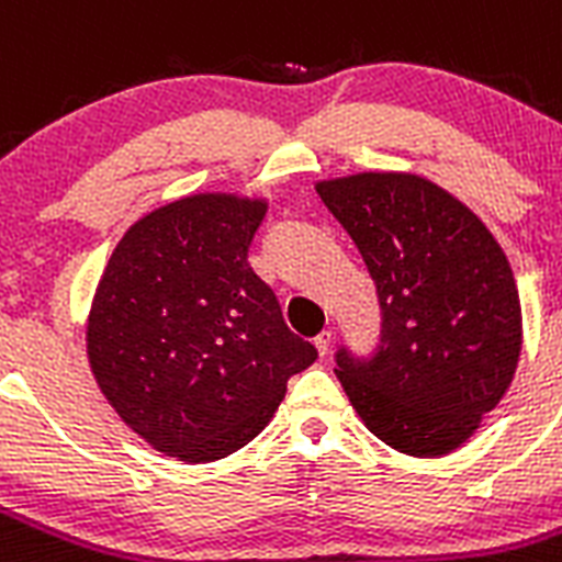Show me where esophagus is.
Listing matches in <instances>:
<instances>
[{
  "label": "esophagus",
  "mask_w": 562,
  "mask_h": 562,
  "mask_svg": "<svg viewBox=\"0 0 562 562\" xmlns=\"http://www.w3.org/2000/svg\"><path fill=\"white\" fill-rule=\"evenodd\" d=\"M315 348H317V353H321V357H326L328 353V348H331V331H321L315 337Z\"/></svg>",
  "instance_id": "obj_1"
}]
</instances>
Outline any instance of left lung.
<instances>
[{"label": "left lung", "mask_w": 562, "mask_h": 562, "mask_svg": "<svg viewBox=\"0 0 562 562\" xmlns=\"http://www.w3.org/2000/svg\"><path fill=\"white\" fill-rule=\"evenodd\" d=\"M379 295L370 357L337 351V379L370 431L409 457H442L502 401L521 353V301L491 231L418 175L321 180Z\"/></svg>", "instance_id": "1"}]
</instances>
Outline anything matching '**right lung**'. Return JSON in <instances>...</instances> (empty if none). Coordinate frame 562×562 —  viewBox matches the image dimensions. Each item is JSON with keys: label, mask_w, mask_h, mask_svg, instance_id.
<instances>
[{"label": "right lung", "mask_w": 562, "mask_h": 562, "mask_svg": "<svg viewBox=\"0 0 562 562\" xmlns=\"http://www.w3.org/2000/svg\"><path fill=\"white\" fill-rule=\"evenodd\" d=\"M265 200L192 194L127 228L91 303L89 362L153 449L211 462L247 446L317 348L247 265Z\"/></svg>", "instance_id": "1"}]
</instances>
